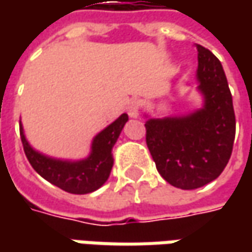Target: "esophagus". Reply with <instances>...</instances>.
<instances>
[{"label": "esophagus", "mask_w": 252, "mask_h": 252, "mask_svg": "<svg viewBox=\"0 0 252 252\" xmlns=\"http://www.w3.org/2000/svg\"><path fill=\"white\" fill-rule=\"evenodd\" d=\"M140 108L141 102L139 99H133V101L129 102V105H127V113H129V116L137 118L139 113H140Z\"/></svg>", "instance_id": "obj_1"}]
</instances>
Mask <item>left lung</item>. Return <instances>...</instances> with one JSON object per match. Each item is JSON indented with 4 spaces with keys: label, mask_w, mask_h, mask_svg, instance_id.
I'll return each mask as SVG.
<instances>
[{
    "label": "left lung",
    "mask_w": 252,
    "mask_h": 252,
    "mask_svg": "<svg viewBox=\"0 0 252 252\" xmlns=\"http://www.w3.org/2000/svg\"><path fill=\"white\" fill-rule=\"evenodd\" d=\"M198 90L203 108L187 116L149 119L146 143L157 171L172 187L196 189L226 168L234 144L236 115L221 63L198 44Z\"/></svg>",
    "instance_id": "1"
}]
</instances>
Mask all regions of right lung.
Returning <instances> with one entry per match:
<instances>
[{"label":"right lung","mask_w":252,"mask_h":252,"mask_svg":"<svg viewBox=\"0 0 252 252\" xmlns=\"http://www.w3.org/2000/svg\"><path fill=\"white\" fill-rule=\"evenodd\" d=\"M127 121L129 116L123 113L101 133H98L92 141L90 157L80 161L56 160L37 153L25 139L22 125H19V130L26 158L34 171L46 181L68 193L84 195L101 188L109 178L113 165L112 147L115 146Z\"/></svg>","instance_id":"1"}]
</instances>
